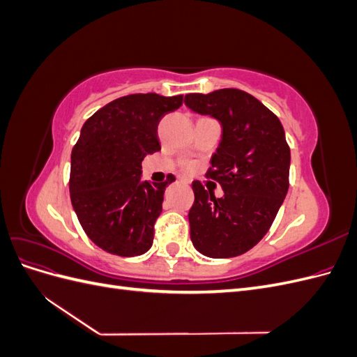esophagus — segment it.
I'll return each instance as SVG.
<instances>
[{
	"label": "esophagus",
	"mask_w": 357,
	"mask_h": 357,
	"mask_svg": "<svg viewBox=\"0 0 357 357\" xmlns=\"http://www.w3.org/2000/svg\"><path fill=\"white\" fill-rule=\"evenodd\" d=\"M180 181H181V183H185V185H189V180H188V178H185V177L180 178Z\"/></svg>",
	"instance_id": "esophagus-1"
}]
</instances>
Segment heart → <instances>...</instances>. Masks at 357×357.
I'll use <instances>...</instances> for the list:
<instances>
[{"mask_svg":"<svg viewBox=\"0 0 357 357\" xmlns=\"http://www.w3.org/2000/svg\"><path fill=\"white\" fill-rule=\"evenodd\" d=\"M185 168H186L188 171L193 169V164H192V162H188V164H185Z\"/></svg>","mask_w":357,"mask_h":357,"instance_id":"1","label":"heart"}]
</instances>
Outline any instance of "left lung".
Masks as SVG:
<instances>
[{
  "instance_id": "8db88e82",
  "label": "left lung",
  "mask_w": 357,
  "mask_h": 357,
  "mask_svg": "<svg viewBox=\"0 0 357 357\" xmlns=\"http://www.w3.org/2000/svg\"><path fill=\"white\" fill-rule=\"evenodd\" d=\"M185 104L222 125V142L205 177L225 195L192 183L190 240L202 255L225 259L253 248L271 228L289 189L290 149L280 119L240 89L188 93Z\"/></svg>"
}]
</instances>
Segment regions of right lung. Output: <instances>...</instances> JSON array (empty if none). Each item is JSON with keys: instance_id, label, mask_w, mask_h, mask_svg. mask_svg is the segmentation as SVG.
Here are the masks:
<instances>
[{"instance_id": "right-lung-1", "label": "right lung", "mask_w": 357, "mask_h": 357, "mask_svg": "<svg viewBox=\"0 0 357 357\" xmlns=\"http://www.w3.org/2000/svg\"><path fill=\"white\" fill-rule=\"evenodd\" d=\"M183 104V95L132 93L84 122L71 152L70 197L86 235L104 252L131 257L153 244L167 181H142L146 155L160 150L158 125Z\"/></svg>"}]
</instances>
